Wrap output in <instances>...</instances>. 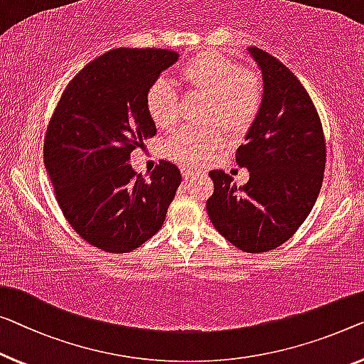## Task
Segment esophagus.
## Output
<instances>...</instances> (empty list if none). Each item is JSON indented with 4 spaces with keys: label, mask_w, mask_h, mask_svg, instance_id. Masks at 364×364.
Instances as JSON below:
<instances>
[{
    "label": "esophagus",
    "mask_w": 364,
    "mask_h": 364,
    "mask_svg": "<svg viewBox=\"0 0 364 364\" xmlns=\"http://www.w3.org/2000/svg\"><path fill=\"white\" fill-rule=\"evenodd\" d=\"M181 173H183V178H184V180H188V178L194 176V173H196V170H194V168L183 166V168H181Z\"/></svg>",
    "instance_id": "obj_1"
}]
</instances>
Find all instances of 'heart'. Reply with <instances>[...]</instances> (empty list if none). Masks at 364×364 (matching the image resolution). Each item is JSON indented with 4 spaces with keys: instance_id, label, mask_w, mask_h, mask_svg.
<instances>
[{
    "instance_id": "heart-1",
    "label": "heart",
    "mask_w": 364,
    "mask_h": 364,
    "mask_svg": "<svg viewBox=\"0 0 364 364\" xmlns=\"http://www.w3.org/2000/svg\"><path fill=\"white\" fill-rule=\"evenodd\" d=\"M180 78L191 91L209 95L205 119L224 121L234 130H245L258 117L264 101V85L258 72L243 68L234 58L204 52L180 68ZM147 109L160 129L175 127L181 117L180 95L168 78H156L147 91ZM227 142L224 126L186 127L166 144L170 159L184 165H199Z\"/></svg>"
}]
</instances>
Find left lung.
<instances>
[{
  "label": "left lung",
  "instance_id": "left-lung-1",
  "mask_svg": "<svg viewBox=\"0 0 364 364\" xmlns=\"http://www.w3.org/2000/svg\"><path fill=\"white\" fill-rule=\"evenodd\" d=\"M264 81V101L235 160L250 180L242 188L214 170L209 219L232 245L263 253L296 234L316 204L323 181L327 144L307 90L278 58L250 48Z\"/></svg>",
  "mask_w": 364,
  "mask_h": 364
}]
</instances>
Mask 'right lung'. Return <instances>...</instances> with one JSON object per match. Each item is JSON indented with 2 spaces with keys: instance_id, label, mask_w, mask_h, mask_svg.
<instances>
[{
  "instance_id": "right-lung-1",
  "label": "right lung",
  "mask_w": 364,
  "mask_h": 364,
  "mask_svg": "<svg viewBox=\"0 0 364 364\" xmlns=\"http://www.w3.org/2000/svg\"><path fill=\"white\" fill-rule=\"evenodd\" d=\"M176 60L166 48H112L72 78L48 121L43 164L57 203L73 230L102 252H132L154 237L181 183L170 161L149 180L129 164L156 132L150 85Z\"/></svg>"
}]
</instances>
